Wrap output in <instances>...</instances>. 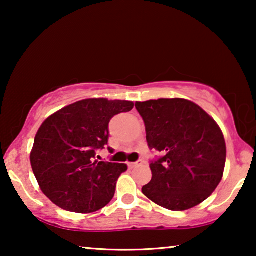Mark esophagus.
I'll return each instance as SVG.
<instances>
[{
	"instance_id": "obj_1",
	"label": "esophagus",
	"mask_w": 256,
	"mask_h": 256,
	"mask_svg": "<svg viewBox=\"0 0 256 256\" xmlns=\"http://www.w3.org/2000/svg\"><path fill=\"white\" fill-rule=\"evenodd\" d=\"M143 164V162L141 160H138V162H135V163H129V166L130 168H136V166H142Z\"/></svg>"
}]
</instances>
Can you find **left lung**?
Instances as JSON below:
<instances>
[{
    "label": "left lung",
    "instance_id": "left-lung-1",
    "mask_svg": "<svg viewBox=\"0 0 256 256\" xmlns=\"http://www.w3.org/2000/svg\"><path fill=\"white\" fill-rule=\"evenodd\" d=\"M150 149L163 156L150 163L152 178L142 192L155 204L185 211L208 199L222 180L226 143L216 122L185 99L136 102Z\"/></svg>",
    "mask_w": 256,
    "mask_h": 256
}]
</instances>
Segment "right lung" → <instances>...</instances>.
Returning a JSON list of instances; mask_svg holds the SVG:
<instances>
[{
    "mask_svg": "<svg viewBox=\"0 0 256 256\" xmlns=\"http://www.w3.org/2000/svg\"><path fill=\"white\" fill-rule=\"evenodd\" d=\"M132 107V101L86 99L62 108L42 124L30 162L40 190L54 204L70 212L92 213L113 199L127 166L98 162L96 152L108 143L110 118Z\"/></svg>",
    "mask_w": 256,
    "mask_h": 256,
    "instance_id": "1",
    "label": "right lung"
}]
</instances>
